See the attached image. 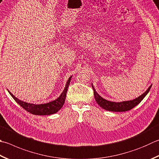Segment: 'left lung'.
Segmentation results:
<instances>
[{
  "label": "left lung",
  "mask_w": 159,
  "mask_h": 159,
  "mask_svg": "<svg viewBox=\"0 0 159 159\" xmlns=\"http://www.w3.org/2000/svg\"><path fill=\"white\" fill-rule=\"evenodd\" d=\"M152 85L149 86L144 93H143L141 95H140L139 97L134 99V100L130 101H124L121 102H115L108 101L105 100V99L102 98L100 95H98V93L95 91L93 86L92 85V88L93 89L95 100L96 101L98 105L107 111H110L115 112L127 111L133 109V108L135 107L137 104H139L140 102L143 100V99L146 96V95L148 93V92L149 91Z\"/></svg>",
  "instance_id": "8db88e82"
}]
</instances>
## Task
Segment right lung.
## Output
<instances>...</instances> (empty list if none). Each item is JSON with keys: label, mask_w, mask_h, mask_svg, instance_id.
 Masks as SVG:
<instances>
[{"label": "right lung", "mask_w": 159, "mask_h": 159, "mask_svg": "<svg viewBox=\"0 0 159 159\" xmlns=\"http://www.w3.org/2000/svg\"><path fill=\"white\" fill-rule=\"evenodd\" d=\"M71 77L72 76L70 77L69 79L66 82V85L64 91L62 92V93L61 94L60 96H59L58 98H57L55 100L50 102L46 103V104H34L25 102L21 101L19 100L18 98H16L12 93H11L10 91H8V92L10 93V94L11 95V97L14 99V100L16 101L20 107H22L24 109L26 110L28 112L32 113V114L39 115V116L51 115L57 112L58 111L63 107V105H64Z\"/></svg>", "instance_id": "obj_1"}]
</instances>
